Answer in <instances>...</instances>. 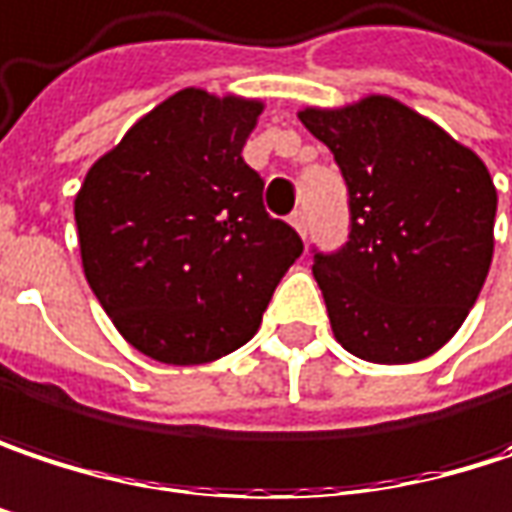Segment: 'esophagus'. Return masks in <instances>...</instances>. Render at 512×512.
<instances>
[{
  "instance_id": "1",
  "label": "esophagus",
  "mask_w": 512,
  "mask_h": 512,
  "mask_svg": "<svg viewBox=\"0 0 512 512\" xmlns=\"http://www.w3.org/2000/svg\"><path fill=\"white\" fill-rule=\"evenodd\" d=\"M290 225L302 234V240L307 237V216H304V210H293V216H290Z\"/></svg>"
}]
</instances>
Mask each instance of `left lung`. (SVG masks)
<instances>
[{
    "label": "left lung",
    "mask_w": 512,
    "mask_h": 512,
    "mask_svg": "<svg viewBox=\"0 0 512 512\" xmlns=\"http://www.w3.org/2000/svg\"><path fill=\"white\" fill-rule=\"evenodd\" d=\"M299 119L349 187V243L313 255L337 343L387 366L431 357L487 281L498 208L487 163L393 96Z\"/></svg>",
    "instance_id": "obj_1"
}]
</instances>
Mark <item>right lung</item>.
I'll return each mask as SVG.
<instances>
[{
  "instance_id": "obj_1",
  "label": "right lung",
  "mask_w": 512,
  "mask_h": 512,
  "mask_svg": "<svg viewBox=\"0 0 512 512\" xmlns=\"http://www.w3.org/2000/svg\"><path fill=\"white\" fill-rule=\"evenodd\" d=\"M260 114V99L184 87L137 119L75 196L87 284L158 363L196 366L246 346L302 255L243 161Z\"/></svg>"
}]
</instances>
